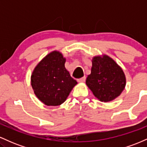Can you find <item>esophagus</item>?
<instances>
[{"instance_id": "esophagus-1", "label": "esophagus", "mask_w": 147, "mask_h": 147, "mask_svg": "<svg viewBox=\"0 0 147 147\" xmlns=\"http://www.w3.org/2000/svg\"><path fill=\"white\" fill-rule=\"evenodd\" d=\"M85 81H86V77H82V78L77 79V82H79V83H83V82H85Z\"/></svg>"}]
</instances>
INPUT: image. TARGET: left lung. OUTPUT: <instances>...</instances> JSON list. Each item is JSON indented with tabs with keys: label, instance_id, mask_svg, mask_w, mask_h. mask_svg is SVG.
Returning <instances> with one entry per match:
<instances>
[{
	"label": "left lung",
	"instance_id": "8db88e82",
	"mask_svg": "<svg viewBox=\"0 0 147 147\" xmlns=\"http://www.w3.org/2000/svg\"><path fill=\"white\" fill-rule=\"evenodd\" d=\"M88 87L101 102H111L122 93L126 86L122 69L107 55L94 57L91 73L86 81Z\"/></svg>",
	"mask_w": 147,
	"mask_h": 147
}]
</instances>
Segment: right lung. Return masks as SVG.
<instances>
[{"label": "right lung", "instance_id": "add662e5", "mask_svg": "<svg viewBox=\"0 0 147 147\" xmlns=\"http://www.w3.org/2000/svg\"><path fill=\"white\" fill-rule=\"evenodd\" d=\"M65 58L59 51L47 55L34 69L31 85L35 95L47 106H59L66 100L77 84L65 68Z\"/></svg>", "mask_w": 147, "mask_h": 147}]
</instances>
